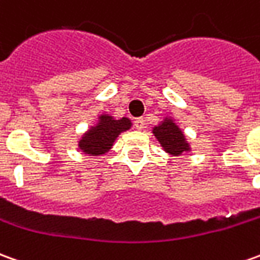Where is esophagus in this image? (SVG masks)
<instances>
[{
    "label": "esophagus",
    "instance_id": "obj_1",
    "mask_svg": "<svg viewBox=\"0 0 260 260\" xmlns=\"http://www.w3.org/2000/svg\"><path fill=\"white\" fill-rule=\"evenodd\" d=\"M135 128L138 131H142L145 128V119L143 118H138L135 121Z\"/></svg>",
    "mask_w": 260,
    "mask_h": 260
}]
</instances>
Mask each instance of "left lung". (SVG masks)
Listing matches in <instances>:
<instances>
[{
    "label": "left lung",
    "instance_id": "1",
    "mask_svg": "<svg viewBox=\"0 0 260 260\" xmlns=\"http://www.w3.org/2000/svg\"><path fill=\"white\" fill-rule=\"evenodd\" d=\"M152 134L168 155L179 157L191 152V145L187 141L186 134L170 115L163 117L160 122L152 128Z\"/></svg>",
    "mask_w": 260,
    "mask_h": 260
}]
</instances>
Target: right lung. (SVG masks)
Returning a JSON list of instances; mask_svg holds the SVG:
<instances>
[{"label": "right lung", "mask_w": 260, "mask_h": 260, "mask_svg": "<svg viewBox=\"0 0 260 260\" xmlns=\"http://www.w3.org/2000/svg\"><path fill=\"white\" fill-rule=\"evenodd\" d=\"M131 128L132 122L129 118H115L108 112H101L97 121L80 136L77 141L79 150L91 157H101L111 150L118 136Z\"/></svg>", "instance_id": "add662e5"}]
</instances>
